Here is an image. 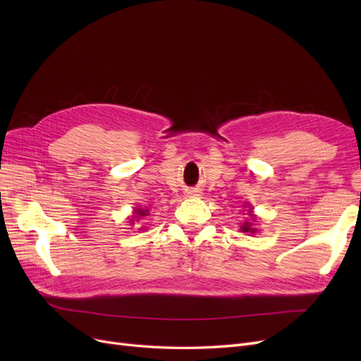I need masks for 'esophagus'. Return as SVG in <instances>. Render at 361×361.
Masks as SVG:
<instances>
[{
    "label": "esophagus",
    "instance_id": "34e87169",
    "mask_svg": "<svg viewBox=\"0 0 361 361\" xmlns=\"http://www.w3.org/2000/svg\"><path fill=\"white\" fill-rule=\"evenodd\" d=\"M188 194H190V195H200V194H199V191H190Z\"/></svg>",
    "mask_w": 361,
    "mask_h": 361
}]
</instances>
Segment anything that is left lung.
I'll use <instances>...</instances> for the list:
<instances>
[{
	"label": "left lung",
	"mask_w": 361,
	"mask_h": 361,
	"mask_svg": "<svg viewBox=\"0 0 361 361\" xmlns=\"http://www.w3.org/2000/svg\"><path fill=\"white\" fill-rule=\"evenodd\" d=\"M248 212H250V215H251V211H248ZM251 220H255L253 215H251ZM256 231H257V228H255L253 221H245V223L241 226V232H244V233H256Z\"/></svg>",
	"instance_id": "1"
}]
</instances>
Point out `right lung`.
<instances>
[{
	"label": "right lung",
	"instance_id": "obj_1",
	"mask_svg": "<svg viewBox=\"0 0 361 361\" xmlns=\"http://www.w3.org/2000/svg\"><path fill=\"white\" fill-rule=\"evenodd\" d=\"M149 214V211L147 209H141V207H137V209L134 211V218H141V216H145V215H147ZM134 221V220H133Z\"/></svg>",
	"mask_w": 361,
	"mask_h": 361
}]
</instances>
